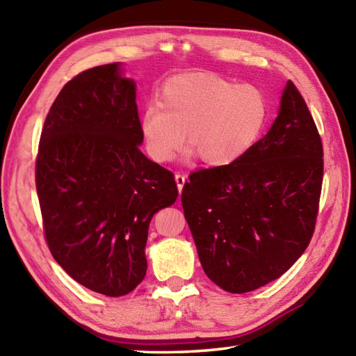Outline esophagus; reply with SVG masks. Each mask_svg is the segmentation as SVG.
Masks as SVG:
<instances>
[{"label":"esophagus","mask_w":356,"mask_h":356,"mask_svg":"<svg viewBox=\"0 0 356 356\" xmlns=\"http://www.w3.org/2000/svg\"><path fill=\"white\" fill-rule=\"evenodd\" d=\"M185 180H186V177L184 176V174H176V184H177V188H179V193L182 191V188L185 185Z\"/></svg>","instance_id":"esophagus-1"}]
</instances>
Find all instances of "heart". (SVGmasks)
Returning <instances> with one entry per match:
<instances>
[{
	"instance_id": "b5f03b06",
	"label": "heart",
	"mask_w": 356,
	"mask_h": 356,
	"mask_svg": "<svg viewBox=\"0 0 356 356\" xmlns=\"http://www.w3.org/2000/svg\"><path fill=\"white\" fill-rule=\"evenodd\" d=\"M268 116L266 96L255 86H238L213 73H185L165 82L159 104L147 105L139 125L156 162L172 161L186 136L188 154L223 166L248 153Z\"/></svg>"
}]
</instances>
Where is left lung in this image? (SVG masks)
I'll use <instances>...</instances> for the list:
<instances>
[{"instance_id": "obj_1", "label": "left lung", "mask_w": 356, "mask_h": 356, "mask_svg": "<svg viewBox=\"0 0 356 356\" xmlns=\"http://www.w3.org/2000/svg\"><path fill=\"white\" fill-rule=\"evenodd\" d=\"M323 184V143L292 81L263 139L236 162L190 174L182 207L202 268L223 291L274 282L314 236Z\"/></svg>"}]
</instances>
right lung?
<instances>
[{"label":"right lung","mask_w":356,"mask_h":356,"mask_svg":"<svg viewBox=\"0 0 356 356\" xmlns=\"http://www.w3.org/2000/svg\"><path fill=\"white\" fill-rule=\"evenodd\" d=\"M136 84L119 63L67 82L45 118L36 191L53 259L87 289L122 297L147 274L148 228L177 199L174 174L142 153Z\"/></svg>","instance_id":"add662e5"}]
</instances>
